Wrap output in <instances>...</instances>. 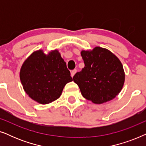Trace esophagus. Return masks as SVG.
Returning a JSON list of instances; mask_svg holds the SVG:
<instances>
[{
  "label": "esophagus",
  "instance_id": "34e87169",
  "mask_svg": "<svg viewBox=\"0 0 146 146\" xmlns=\"http://www.w3.org/2000/svg\"><path fill=\"white\" fill-rule=\"evenodd\" d=\"M76 72H77V70H76V69H74V70H72L71 71V76L73 77L74 76L75 74L76 73Z\"/></svg>",
  "mask_w": 146,
  "mask_h": 146
}]
</instances>
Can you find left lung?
Listing matches in <instances>:
<instances>
[{"mask_svg":"<svg viewBox=\"0 0 146 146\" xmlns=\"http://www.w3.org/2000/svg\"><path fill=\"white\" fill-rule=\"evenodd\" d=\"M85 66L76 73L73 80L82 95L94 104L110 101L120 92L125 81L123 66L116 56L99 46L92 50H82Z\"/></svg>","mask_w":146,"mask_h":146,"instance_id":"obj_1","label":"left lung"}]
</instances>
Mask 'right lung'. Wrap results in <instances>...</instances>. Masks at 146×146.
I'll use <instances>...</instances> for the list:
<instances>
[{"label": "right lung", "mask_w": 146, "mask_h": 146, "mask_svg": "<svg viewBox=\"0 0 146 146\" xmlns=\"http://www.w3.org/2000/svg\"><path fill=\"white\" fill-rule=\"evenodd\" d=\"M20 79L25 92L41 104L59 98L65 85L73 80L57 50L48 54L42 50L34 52L22 66Z\"/></svg>", "instance_id": "add662e5"}]
</instances>
